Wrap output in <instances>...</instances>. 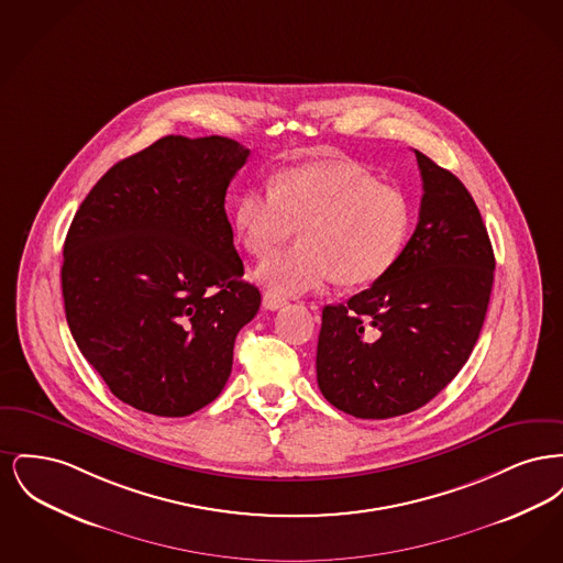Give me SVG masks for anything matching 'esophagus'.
I'll list each match as a JSON object with an SVG mask.
<instances>
[{
  "instance_id": "obj_1",
  "label": "esophagus",
  "mask_w": 563,
  "mask_h": 563,
  "mask_svg": "<svg viewBox=\"0 0 563 563\" xmlns=\"http://www.w3.org/2000/svg\"><path fill=\"white\" fill-rule=\"evenodd\" d=\"M262 303L266 310H278L283 306H287V299L283 295L274 294V291H266L262 297Z\"/></svg>"
}]
</instances>
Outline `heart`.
Listing matches in <instances>:
<instances>
[{
    "label": "heart",
    "instance_id": "heart-1",
    "mask_svg": "<svg viewBox=\"0 0 563 563\" xmlns=\"http://www.w3.org/2000/svg\"><path fill=\"white\" fill-rule=\"evenodd\" d=\"M413 209L407 196L379 186L352 162H321L280 170L266 188L244 189L234 230L262 257L302 232V244L260 262L255 276L274 294L317 291L335 278L346 287L375 283L397 264Z\"/></svg>",
    "mask_w": 563,
    "mask_h": 563
}]
</instances>
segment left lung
Segmentation results:
<instances>
[{
  "label": "left lung",
  "mask_w": 563,
  "mask_h": 563,
  "mask_svg": "<svg viewBox=\"0 0 563 563\" xmlns=\"http://www.w3.org/2000/svg\"><path fill=\"white\" fill-rule=\"evenodd\" d=\"M422 202L397 264L346 303L322 308L317 379L322 397L363 420L409 413L468 361L494 285L482 213L450 170L416 150Z\"/></svg>",
  "instance_id": "obj_1"
}]
</instances>
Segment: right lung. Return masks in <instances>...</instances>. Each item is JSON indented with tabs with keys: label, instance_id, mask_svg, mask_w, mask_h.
I'll use <instances>...</instances> for the list:
<instances>
[{
	"label": "right lung",
	"instance_id": "add662e5",
	"mask_svg": "<svg viewBox=\"0 0 563 563\" xmlns=\"http://www.w3.org/2000/svg\"><path fill=\"white\" fill-rule=\"evenodd\" d=\"M246 158L228 136H162L113 164L69 225L67 324L109 390L139 411L184 418L214 401L260 310L223 207Z\"/></svg>",
	"mask_w": 563,
	"mask_h": 563
}]
</instances>
